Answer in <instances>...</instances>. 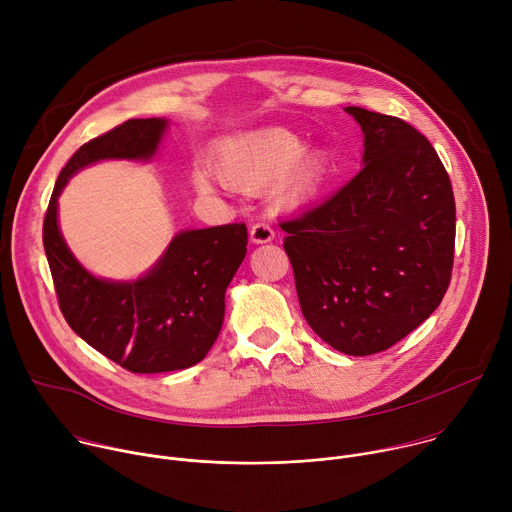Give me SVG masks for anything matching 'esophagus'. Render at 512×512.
I'll list each match as a JSON object with an SVG mask.
<instances>
[{"mask_svg": "<svg viewBox=\"0 0 512 512\" xmlns=\"http://www.w3.org/2000/svg\"><path fill=\"white\" fill-rule=\"evenodd\" d=\"M249 237H251V241H253L255 245H261V243H269V241H273L275 231L271 229V225H269V223L259 221V223H255V225L251 227Z\"/></svg>", "mask_w": 512, "mask_h": 512, "instance_id": "1", "label": "esophagus"}]
</instances>
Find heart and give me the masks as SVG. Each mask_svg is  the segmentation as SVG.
Returning <instances> with one entry per match:
<instances>
[{
    "instance_id": "obj_1",
    "label": "heart",
    "mask_w": 512,
    "mask_h": 512,
    "mask_svg": "<svg viewBox=\"0 0 512 512\" xmlns=\"http://www.w3.org/2000/svg\"><path fill=\"white\" fill-rule=\"evenodd\" d=\"M304 153V143L298 135L285 129H261L229 141L218 162L221 180L231 188L259 192L277 179V194L294 200L308 194L326 170L322 152ZM196 184L208 190V178L196 174Z\"/></svg>"
}]
</instances>
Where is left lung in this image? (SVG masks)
I'll use <instances>...</instances> for the list:
<instances>
[{"mask_svg": "<svg viewBox=\"0 0 512 512\" xmlns=\"http://www.w3.org/2000/svg\"><path fill=\"white\" fill-rule=\"evenodd\" d=\"M344 111L364 133L362 170L279 227L312 330L344 354L367 356L397 344L442 304L456 202L440 156L413 125L362 107Z\"/></svg>", "mask_w": 512, "mask_h": 512, "instance_id": "8db88e82", "label": "left lung"}]
</instances>
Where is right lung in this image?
<instances>
[{
	"mask_svg": "<svg viewBox=\"0 0 512 512\" xmlns=\"http://www.w3.org/2000/svg\"><path fill=\"white\" fill-rule=\"evenodd\" d=\"M166 119H129L87 141L62 168L44 216L42 241L58 306L87 344L129 373L182 371L200 362L221 332L225 291L247 253L243 223L178 233L162 259L135 281L91 275L58 229L68 178L99 160H150Z\"/></svg>",
	"mask_w": 512,
	"mask_h": 512,
	"instance_id": "right-lung-1",
	"label": "right lung"
}]
</instances>
